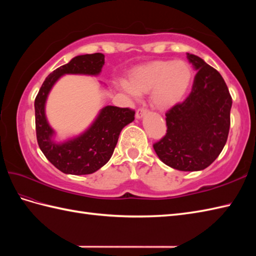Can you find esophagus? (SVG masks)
Instances as JSON below:
<instances>
[{
    "instance_id": "esophagus-1",
    "label": "esophagus",
    "mask_w": 256,
    "mask_h": 256,
    "mask_svg": "<svg viewBox=\"0 0 256 256\" xmlns=\"http://www.w3.org/2000/svg\"><path fill=\"white\" fill-rule=\"evenodd\" d=\"M148 113V110H145V108H138V110L136 111V114H135V116H136V118H142L145 114Z\"/></svg>"
}]
</instances>
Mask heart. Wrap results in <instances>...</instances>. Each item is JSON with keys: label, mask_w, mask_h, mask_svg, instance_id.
Returning a JSON list of instances; mask_svg holds the SVG:
<instances>
[{"label": "heart", "mask_w": 256, "mask_h": 256, "mask_svg": "<svg viewBox=\"0 0 256 256\" xmlns=\"http://www.w3.org/2000/svg\"><path fill=\"white\" fill-rule=\"evenodd\" d=\"M192 70L184 60H156L135 68L123 89L132 96L150 92V103L168 111L180 103L190 88Z\"/></svg>", "instance_id": "b5f03b06"}]
</instances>
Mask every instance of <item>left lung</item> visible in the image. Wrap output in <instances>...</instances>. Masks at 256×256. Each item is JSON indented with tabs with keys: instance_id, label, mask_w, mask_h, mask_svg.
<instances>
[{
	"instance_id": "1",
	"label": "left lung",
	"mask_w": 256,
	"mask_h": 256,
	"mask_svg": "<svg viewBox=\"0 0 256 256\" xmlns=\"http://www.w3.org/2000/svg\"><path fill=\"white\" fill-rule=\"evenodd\" d=\"M196 72L192 90L166 113L167 133L154 150L174 170H202L224 150L230 130L232 98L222 76L204 59L187 52Z\"/></svg>"
}]
</instances>
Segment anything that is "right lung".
Here are the masks:
<instances>
[{
  "mask_svg": "<svg viewBox=\"0 0 256 256\" xmlns=\"http://www.w3.org/2000/svg\"><path fill=\"white\" fill-rule=\"evenodd\" d=\"M103 64L104 55L101 52L72 58L48 76L35 99L36 136L40 148L54 166L69 175H89L104 166L111 158L122 128L134 121L135 112L131 108L106 106L84 132L62 142L55 140L56 132L48 123L45 112L54 84L64 74L99 76Z\"/></svg>",
  "mask_w": 256,
  "mask_h": 256,
  "instance_id": "obj_1",
  "label": "right lung"
}]
</instances>
